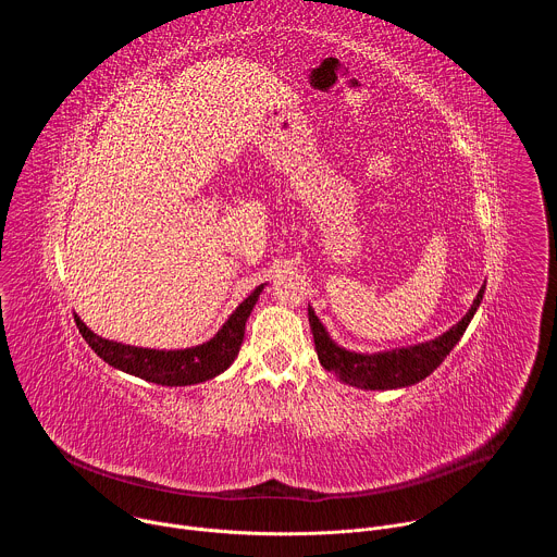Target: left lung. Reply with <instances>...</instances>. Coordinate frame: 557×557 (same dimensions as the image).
<instances>
[{
	"label": "left lung",
	"mask_w": 557,
	"mask_h": 557,
	"mask_svg": "<svg viewBox=\"0 0 557 557\" xmlns=\"http://www.w3.org/2000/svg\"><path fill=\"white\" fill-rule=\"evenodd\" d=\"M485 295V284L481 286L479 295H475L473 304L465 312L462 320L454 324L443 335L392 350H379V352H355L344 346H339L326 331V326L320 322V317L314 314L312 306H308V322L314 339V350L320 363L333 372L339 381L361 387V389H396L408 387L425 376H430L451 352V348L460 342L462 333L467 331L469 322L473 320L475 310H479Z\"/></svg>",
	"instance_id": "1"
}]
</instances>
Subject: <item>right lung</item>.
Here are the masks:
<instances>
[{
  "mask_svg": "<svg viewBox=\"0 0 557 557\" xmlns=\"http://www.w3.org/2000/svg\"><path fill=\"white\" fill-rule=\"evenodd\" d=\"M264 286L267 284H260L240 306H237L228 314V320L222 324V329L209 342L191 348L156 350V348L129 346V344L99 337L82 322V317L78 314H74V322L78 333H82L84 339L88 342V346L112 368L156 385H170V387L194 385L222 374L235 361L245 339L247 320L253 306L258 304Z\"/></svg>",
  "mask_w": 557,
  "mask_h": 557,
  "instance_id": "right-lung-1",
  "label": "right lung"
}]
</instances>
